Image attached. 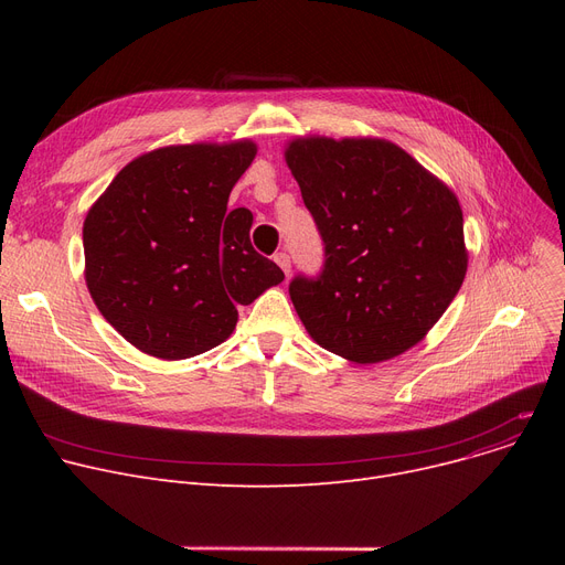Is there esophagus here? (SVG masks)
Wrapping results in <instances>:
<instances>
[{
  "label": "esophagus",
  "instance_id": "1",
  "mask_svg": "<svg viewBox=\"0 0 565 565\" xmlns=\"http://www.w3.org/2000/svg\"><path fill=\"white\" fill-rule=\"evenodd\" d=\"M275 263L281 267V270H284L286 275H290V256H288V252L275 254Z\"/></svg>",
  "mask_w": 565,
  "mask_h": 565
}]
</instances>
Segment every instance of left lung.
Wrapping results in <instances>:
<instances>
[{"label": "left lung", "mask_w": 565, "mask_h": 565, "mask_svg": "<svg viewBox=\"0 0 565 565\" xmlns=\"http://www.w3.org/2000/svg\"><path fill=\"white\" fill-rule=\"evenodd\" d=\"M284 158L324 243L320 277L288 288L309 337L354 364L398 358L465 281L458 196L377 137H298Z\"/></svg>", "instance_id": "8db88e82"}]
</instances>
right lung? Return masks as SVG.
Here are the masks:
<instances>
[{
	"label": "right lung",
	"mask_w": 565,
	"mask_h": 565,
	"mask_svg": "<svg viewBox=\"0 0 565 565\" xmlns=\"http://www.w3.org/2000/svg\"><path fill=\"white\" fill-rule=\"evenodd\" d=\"M252 139L148 151L88 207L84 279L98 311L137 350L188 360L226 341L237 305L284 281L249 241L254 215L226 213L252 160Z\"/></svg>",
	"instance_id": "obj_1"
}]
</instances>
